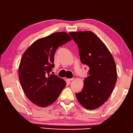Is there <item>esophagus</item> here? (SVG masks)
Returning a JSON list of instances; mask_svg holds the SVG:
<instances>
[{"mask_svg": "<svg viewBox=\"0 0 133 133\" xmlns=\"http://www.w3.org/2000/svg\"><path fill=\"white\" fill-rule=\"evenodd\" d=\"M74 80V78H70V79H68V81H71Z\"/></svg>", "mask_w": 133, "mask_h": 133, "instance_id": "34e87169", "label": "esophagus"}]
</instances>
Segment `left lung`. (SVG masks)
Listing matches in <instances>:
<instances>
[{"instance_id":"8db88e82","label":"left lung","mask_w":133,"mask_h":133,"mask_svg":"<svg viewBox=\"0 0 133 133\" xmlns=\"http://www.w3.org/2000/svg\"><path fill=\"white\" fill-rule=\"evenodd\" d=\"M69 34L78 45L82 63L89 67L84 88L75 96L86 109L95 110L108 99L115 87V62L106 45L94 33L84 31Z\"/></svg>"}]
</instances>
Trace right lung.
Listing matches in <instances>:
<instances>
[{
  "instance_id": "1",
  "label": "right lung",
  "mask_w": 133,
  "mask_h": 133,
  "mask_svg": "<svg viewBox=\"0 0 133 133\" xmlns=\"http://www.w3.org/2000/svg\"><path fill=\"white\" fill-rule=\"evenodd\" d=\"M71 40L66 32L54 33L35 41L23 54L18 71L19 81L26 96L36 105H51L66 87L63 79L50 72L55 67L56 49Z\"/></svg>"
}]
</instances>
